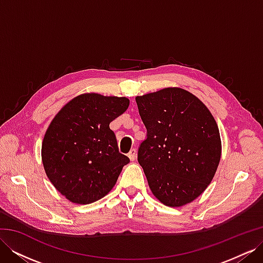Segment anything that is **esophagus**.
Masks as SVG:
<instances>
[{"mask_svg":"<svg viewBox=\"0 0 263 263\" xmlns=\"http://www.w3.org/2000/svg\"><path fill=\"white\" fill-rule=\"evenodd\" d=\"M128 158L130 159V161H135V160H136V158H137L136 150H135V149H132V150L129 151V154H128Z\"/></svg>","mask_w":263,"mask_h":263,"instance_id":"obj_1","label":"esophagus"}]
</instances>
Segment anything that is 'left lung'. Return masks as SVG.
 I'll return each instance as SVG.
<instances>
[{
	"mask_svg": "<svg viewBox=\"0 0 263 263\" xmlns=\"http://www.w3.org/2000/svg\"><path fill=\"white\" fill-rule=\"evenodd\" d=\"M147 139L138 150L151 192L180 208L208 189L221 156L219 129L204 103L181 87L136 97Z\"/></svg>",
	"mask_w": 263,
	"mask_h": 263,
	"instance_id": "obj_1",
	"label": "left lung"
}]
</instances>
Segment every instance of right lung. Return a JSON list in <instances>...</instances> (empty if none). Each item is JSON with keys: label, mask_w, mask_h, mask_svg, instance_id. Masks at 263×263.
Instances as JSON below:
<instances>
[{"label": "right lung", "mask_w": 263, "mask_h": 263, "mask_svg": "<svg viewBox=\"0 0 263 263\" xmlns=\"http://www.w3.org/2000/svg\"><path fill=\"white\" fill-rule=\"evenodd\" d=\"M129 106L125 97L83 93L52 118L42 145L47 177L76 204H91L109 193L129 162L119 154L109 123Z\"/></svg>", "instance_id": "obj_1"}]
</instances>
